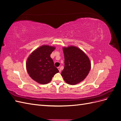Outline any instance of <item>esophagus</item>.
<instances>
[{"label": "esophagus", "instance_id": "34e87169", "mask_svg": "<svg viewBox=\"0 0 121 121\" xmlns=\"http://www.w3.org/2000/svg\"><path fill=\"white\" fill-rule=\"evenodd\" d=\"M57 69H58V71H59V72H61V69H60V68L59 67L57 68Z\"/></svg>", "mask_w": 121, "mask_h": 121}]
</instances>
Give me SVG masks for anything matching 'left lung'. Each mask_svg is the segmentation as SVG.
Wrapping results in <instances>:
<instances>
[{"instance_id":"obj_1","label":"left lung","mask_w":121,"mask_h":121,"mask_svg":"<svg viewBox=\"0 0 121 121\" xmlns=\"http://www.w3.org/2000/svg\"><path fill=\"white\" fill-rule=\"evenodd\" d=\"M65 67L61 73L65 82L75 85L84 80L89 74L91 63L86 54L75 46L64 47Z\"/></svg>"}]
</instances>
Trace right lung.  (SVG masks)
I'll return each instance as SVG.
<instances>
[{
  "instance_id": "add662e5",
  "label": "right lung",
  "mask_w": 121,
  "mask_h": 121,
  "mask_svg": "<svg viewBox=\"0 0 121 121\" xmlns=\"http://www.w3.org/2000/svg\"><path fill=\"white\" fill-rule=\"evenodd\" d=\"M54 49V47L42 45L29 56L26 63L27 70L30 77L36 82L41 84L48 83L53 76L59 72L50 57Z\"/></svg>"
}]
</instances>
